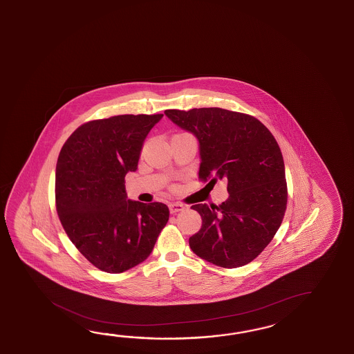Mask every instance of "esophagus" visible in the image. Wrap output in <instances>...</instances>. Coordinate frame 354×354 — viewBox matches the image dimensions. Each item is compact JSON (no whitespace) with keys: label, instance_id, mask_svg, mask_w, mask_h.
<instances>
[{"label":"esophagus","instance_id":"34e87169","mask_svg":"<svg viewBox=\"0 0 354 354\" xmlns=\"http://www.w3.org/2000/svg\"><path fill=\"white\" fill-rule=\"evenodd\" d=\"M168 207H169V212H171V214H176V212H180V211H183V209H185V206H183L182 203H178V202H172V203H169V205H168Z\"/></svg>","mask_w":354,"mask_h":354}]
</instances>
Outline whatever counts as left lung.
Returning <instances> with one entry per match:
<instances>
[{
    "instance_id": "8db88e82",
    "label": "left lung",
    "mask_w": 354,
    "mask_h": 354,
    "mask_svg": "<svg viewBox=\"0 0 354 354\" xmlns=\"http://www.w3.org/2000/svg\"><path fill=\"white\" fill-rule=\"evenodd\" d=\"M165 114L198 140L200 180L227 182L229 198L221 205L191 207L201 215L202 226L189 237V248L221 268L249 263L272 240L286 209L284 160L277 140L243 113L194 108Z\"/></svg>"
}]
</instances>
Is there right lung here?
I'll return each instance as SVG.
<instances>
[{
	"label": "right lung",
	"mask_w": 354,
	"mask_h": 354,
	"mask_svg": "<svg viewBox=\"0 0 354 354\" xmlns=\"http://www.w3.org/2000/svg\"><path fill=\"white\" fill-rule=\"evenodd\" d=\"M163 114H125L80 125L56 163V211L65 232L97 269L119 274L143 263L169 218L165 203L127 198L148 133Z\"/></svg>",
	"instance_id": "add662e5"
}]
</instances>
